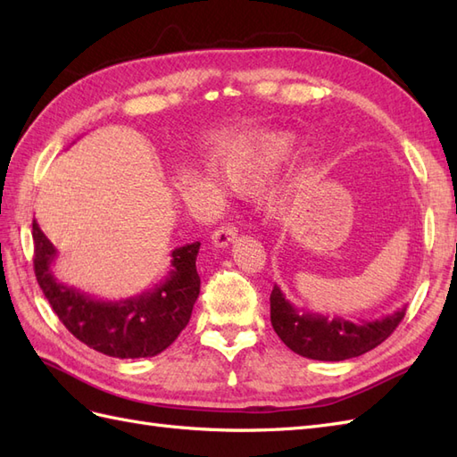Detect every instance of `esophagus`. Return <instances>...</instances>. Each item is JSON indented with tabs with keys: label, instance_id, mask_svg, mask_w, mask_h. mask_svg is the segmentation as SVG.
I'll return each mask as SVG.
<instances>
[{
	"label": "esophagus",
	"instance_id": "34e87169",
	"mask_svg": "<svg viewBox=\"0 0 457 457\" xmlns=\"http://www.w3.org/2000/svg\"><path fill=\"white\" fill-rule=\"evenodd\" d=\"M237 237H238L237 227L227 225V227H219V228L213 232V237H211V240H213V244H215L217 248H227L230 242H235Z\"/></svg>",
	"mask_w": 457,
	"mask_h": 457
}]
</instances>
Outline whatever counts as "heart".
I'll return each instance as SVG.
<instances>
[{
    "label": "heart",
    "mask_w": 457,
    "mask_h": 457,
    "mask_svg": "<svg viewBox=\"0 0 457 457\" xmlns=\"http://www.w3.org/2000/svg\"><path fill=\"white\" fill-rule=\"evenodd\" d=\"M293 137L287 133L262 137L255 145L240 147L228 153L222 161L227 182L238 192H252L262 184L265 174L291 149ZM277 207L283 205V199H277Z\"/></svg>",
    "instance_id": "1"
}]
</instances>
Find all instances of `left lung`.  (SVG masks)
<instances>
[{
  "label": "left lung",
  "mask_w": 457,
  "mask_h": 457,
  "mask_svg": "<svg viewBox=\"0 0 457 457\" xmlns=\"http://www.w3.org/2000/svg\"><path fill=\"white\" fill-rule=\"evenodd\" d=\"M271 326L277 336L300 357L314 361H347L372 351L392 336L405 308L372 321H349L295 308L279 285L273 287Z\"/></svg>",
  "instance_id": "left-lung-1"
}]
</instances>
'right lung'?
<instances>
[{
    "instance_id": "add662e5",
    "label": "right lung",
    "mask_w": 457,
    "mask_h": 457,
    "mask_svg": "<svg viewBox=\"0 0 457 457\" xmlns=\"http://www.w3.org/2000/svg\"><path fill=\"white\" fill-rule=\"evenodd\" d=\"M35 275L52 310L73 336L116 359H145L162 353L190 321L199 296L195 270L202 244L192 242L170 253V271L149 291L121 300H103L63 285L54 275L58 250L32 220Z\"/></svg>"
}]
</instances>
